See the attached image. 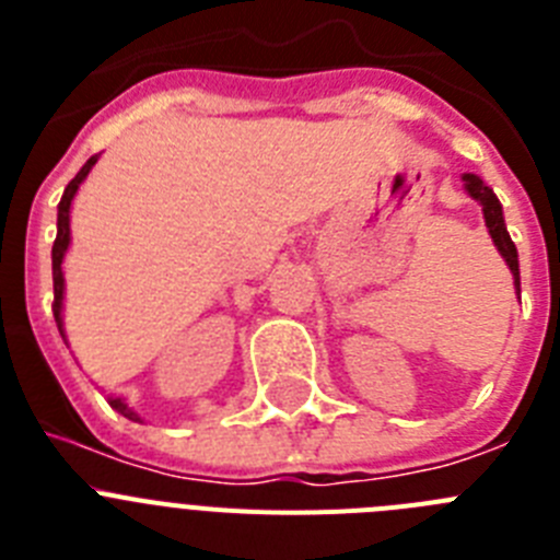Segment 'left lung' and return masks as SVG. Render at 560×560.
Masks as SVG:
<instances>
[{
	"instance_id": "left-lung-1",
	"label": "left lung",
	"mask_w": 560,
	"mask_h": 560,
	"mask_svg": "<svg viewBox=\"0 0 560 560\" xmlns=\"http://www.w3.org/2000/svg\"><path fill=\"white\" fill-rule=\"evenodd\" d=\"M463 187L465 192H468V196L482 207L485 226H488V232H491L493 246H497L499 255H502L504 264H508V269H511L513 285H516V294H518V291H522V280H518V252H516V244L511 241V232H508V226H504L502 205H499L497 192L485 185L477 173H463Z\"/></svg>"
}]
</instances>
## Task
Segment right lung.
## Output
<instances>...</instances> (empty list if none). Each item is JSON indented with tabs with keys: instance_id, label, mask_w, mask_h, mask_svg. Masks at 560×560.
I'll use <instances>...</instances> for the list:
<instances>
[{
	"instance_id": "1",
	"label": "right lung",
	"mask_w": 560,
	"mask_h": 560,
	"mask_svg": "<svg viewBox=\"0 0 560 560\" xmlns=\"http://www.w3.org/2000/svg\"><path fill=\"white\" fill-rule=\"evenodd\" d=\"M97 160H101V153L89 156L86 165L78 171L75 179L63 187V196H61V201H58V235H56V244H52V291H56L52 314H56V323H58V330H61L63 341H67V334H63V271H61V264H63V255H67V249H69V241H72V232H69V210H72V201H75L78 187L83 185V179H86L89 171L95 167ZM108 404H112V409H117L122 418L142 423L140 415L133 412V409L126 404V398H108Z\"/></svg>"
}]
</instances>
